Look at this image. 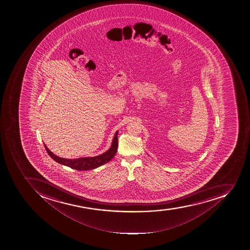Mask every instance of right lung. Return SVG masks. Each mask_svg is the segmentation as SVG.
<instances>
[{
	"mask_svg": "<svg viewBox=\"0 0 250 250\" xmlns=\"http://www.w3.org/2000/svg\"><path fill=\"white\" fill-rule=\"evenodd\" d=\"M118 132H116L114 140L112 142L111 146L107 151H105L102 155L95 157H89V158H80L77 159H63L61 157L57 156L48 149L47 146L45 145V148L47 151L48 155L54 159V161L60 163L62 165L67 166L72 169L77 170H88V169H95L99 167L100 166L104 165L105 163L110 161L114 155H116L118 150Z\"/></svg>",
	"mask_w": 250,
	"mask_h": 250,
	"instance_id": "1",
	"label": "right lung"
}]
</instances>
